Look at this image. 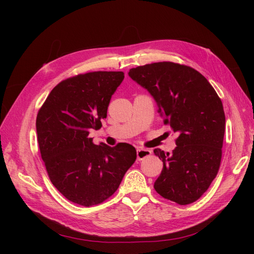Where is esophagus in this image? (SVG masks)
Wrapping results in <instances>:
<instances>
[{
    "label": "esophagus",
    "mask_w": 254,
    "mask_h": 254,
    "mask_svg": "<svg viewBox=\"0 0 254 254\" xmlns=\"http://www.w3.org/2000/svg\"><path fill=\"white\" fill-rule=\"evenodd\" d=\"M151 153V151L149 149H146V148H140L137 149L136 151V157H137V160H143L144 158L148 157Z\"/></svg>",
    "instance_id": "esophagus-1"
}]
</instances>
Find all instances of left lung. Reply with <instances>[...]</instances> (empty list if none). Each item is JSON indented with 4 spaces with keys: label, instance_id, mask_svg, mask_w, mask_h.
<instances>
[{
    "label": "left lung",
    "instance_id": "obj_1",
    "mask_svg": "<svg viewBox=\"0 0 254 254\" xmlns=\"http://www.w3.org/2000/svg\"><path fill=\"white\" fill-rule=\"evenodd\" d=\"M129 77L148 91L164 124L178 133L173 153L153 150L163 170L155 190L168 200L189 204L200 198L216 177L224 142V107L198 71L174 63L130 68Z\"/></svg>",
    "mask_w": 254,
    "mask_h": 254
}]
</instances>
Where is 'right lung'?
I'll return each instance as SVG.
<instances>
[{
  "label": "right lung",
  "mask_w": 254,
  "mask_h": 254,
  "mask_svg": "<svg viewBox=\"0 0 254 254\" xmlns=\"http://www.w3.org/2000/svg\"><path fill=\"white\" fill-rule=\"evenodd\" d=\"M123 72H92L54 88L36 120L41 158L52 183L67 200L83 206L114 194L136 159L132 145H95L89 136L102 126Z\"/></svg>",
  "instance_id": "right-lung-1"
}]
</instances>
